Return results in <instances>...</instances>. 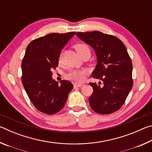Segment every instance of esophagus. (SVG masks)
<instances>
[{
    "label": "esophagus",
    "mask_w": 152,
    "mask_h": 152,
    "mask_svg": "<svg viewBox=\"0 0 152 152\" xmlns=\"http://www.w3.org/2000/svg\"><path fill=\"white\" fill-rule=\"evenodd\" d=\"M83 85H84L83 84H80V83H74V87H80V86H82Z\"/></svg>",
    "instance_id": "obj_1"
}]
</instances>
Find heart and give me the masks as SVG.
I'll list each match as a JSON object with an SVG mask.
<instances>
[{"label":"heart","mask_w":152,"mask_h":152,"mask_svg":"<svg viewBox=\"0 0 152 152\" xmlns=\"http://www.w3.org/2000/svg\"><path fill=\"white\" fill-rule=\"evenodd\" d=\"M74 48L76 52L80 56L87 52L91 53L89 47L84 43H78L74 45ZM60 60L61 59H60ZM87 73H88V71L86 70H72L69 72L68 74H67L66 77L72 81L82 82L85 80Z\"/></svg>","instance_id":"b5f03b06"}]
</instances>
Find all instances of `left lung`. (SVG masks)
Listing matches in <instances>:
<instances>
[{
    "label": "left lung",
    "instance_id": "left-lung-1",
    "mask_svg": "<svg viewBox=\"0 0 152 152\" xmlns=\"http://www.w3.org/2000/svg\"><path fill=\"white\" fill-rule=\"evenodd\" d=\"M76 35L94 49L97 64L92 72L94 78L103 82L101 86L90 82L93 92L89 97L92 109L108 115L124 104L133 86L132 60L127 48L119 38L101 31L78 32Z\"/></svg>",
    "mask_w": 152,
    "mask_h": 152
}]
</instances>
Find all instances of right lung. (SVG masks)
<instances>
[{"mask_svg": "<svg viewBox=\"0 0 152 152\" xmlns=\"http://www.w3.org/2000/svg\"><path fill=\"white\" fill-rule=\"evenodd\" d=\"M76 32L53 33L33 40L27 47L22 60V83L30 101L38 110L56 114L62 109L73 84L67 80L52 79L53 69L67 43Z\"/></svg>", "mask_w": 152, "mask_h": 152, "instance_id": "right-lung-1", "label": "right lung"}]
</instances>
